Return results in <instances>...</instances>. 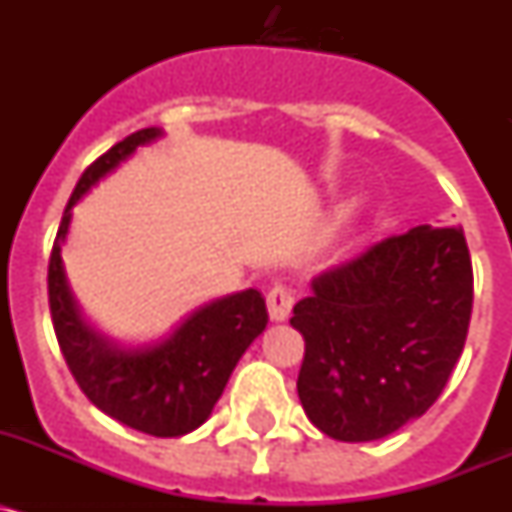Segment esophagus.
I'll return each instance as SVG.
<instances>
[{
    "label": "esophagus",
    "instance_id": "esophagus-1",
    "mask_svg": "<svg viewBox=\"0 0 512 512\" xmlns=\"http://www.w3.org/2000/svg\"><path fill=\"white\" fill-rule=\"evenodd\" d=\"M292 305H295V295H292V289L282 287V284H277L266 295V307H269V315L274 323H284L289 318V312H292Z\"/></svg>",
    "mask_w": 512,
    "mask_h": 512
}]
</instances>
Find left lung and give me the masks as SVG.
Listing matches in <instances>:
<instances>
[{"label":"left lung","instance_id":"8db88e82","mask_svg":"<svg viewBox=\"0 0 512 512\" xmlns=\"http://www.w3.org/2000/svg\"><path fill=\"white\" fill-rule=\"evenodd\" d=\"M292 328L305 338L297 395L336 441H377L420 418L467 341L474 277L461 228L418 225L312 279Z\"/></svg>","mask_w":512,"mask_h":512}]
</instances>
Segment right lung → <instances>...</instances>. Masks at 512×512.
<instances>
[{
  "label": "right lung",
  "mask_w": 512,
  "mask_h": 512,
  "mask_svg": "<svg viewBox=\"0 0 512 512\" xmlns=\"http://www.w3.org/2000/svg\"><path fill=\"white\" fill-rule=\"evenodd\" d=\"M158 138H164L161 128L138 130L81 174L53 243L48 302L58 346L81 392L122 425L148 436L179 438L210 418L235 364L264 333L269 312L261 292L243 289L217 297L194 307L158 341L130 346L89 323L71 292L61 259L76 202L140 146H151Z\"/></svg>",
  "instance_id": "1"
}]
</instances>
